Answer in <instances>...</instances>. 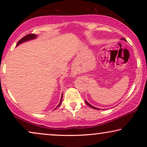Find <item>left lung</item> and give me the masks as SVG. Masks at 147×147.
I'll use <instances>...</instances> for the list:
<instances>
[{
	"label": "left lung",
	"instance_id": "8db88e82",
	"mask_svg": "<svg viewBox=\"0 0 147 147\" xmlns=\"http://www.w3.org/2000/svg\"><path fill=\"white\" fill-rule=\"evenodd\" d=\"M122 40H124V41H126V39H124V38H122V39H121ZM85 102H86V104H87V105L88 106H90V107H91L92 108H94V109H96V110H99V108H96V107H94V106H92L91 105V104H90L89 103H88V102H87V101H86V100H85Z\"/></svg>",
	"mask_w": 147,
	"mask_h": 147
}]
</instances>
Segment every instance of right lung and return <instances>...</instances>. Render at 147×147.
Instances as JSON below:
<instances>
[{
  "mask_svg": "<svg viewBox=\"0 0 147 147\" xmlns=\"http://www.w3.org/2000/svg\"><path fill=\"white\" fill-rule=\"evenodd\" d=\"M36 37H37V35H35V34H28V35L25 36V37H23L21 39H20L19 41H18V43L17 44V46L20 45V44H21L22 43H24V42L30 41V40H32V39H36ZM62 98H63V94H62V95H61V100H60L59 104H58V106L55 108V109H56V108H57L58 106H59L60 105H61V101H62Z\"/></svg>",
  "mask_w": 147,
  "mask_h": 147,
  "instance_id": "add662e5",
  "label": "right lung"
}]
</instances>
